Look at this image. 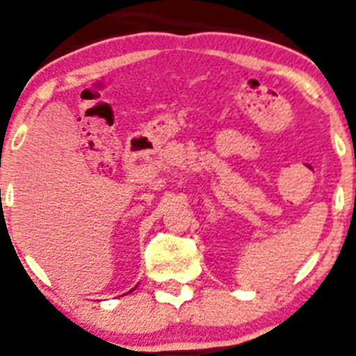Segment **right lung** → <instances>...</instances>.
Masks as SVG:
<instances>
[{"label":"right lung","mask_w":356,"mask_h":356,"mask_svg":"<svg viewBox=\"0 0 356 356\" xmlns=\"http://www.w3.org/2000/svg\"><path fill=\"white\" fill-rule=\"evenodd\" d=\"M130 292H131V291H130Z\"/></svg>","instance_id":"right-lung-1"}]
</instances>
